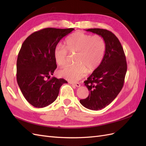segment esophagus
<instances>
[{"label": "esophagus", "instance_id": "esophagus-1", "mask_svg": "<svg viewBox=\"0 0 146 146\" xmlns=\"http://www.w3.org/2000/svg\"><path fill=\"white\" fill-rule=\"evenodd\" d=\"M69 83L70 84H71V85H74V86H76V87H80V83H72V82H69Z\"/></svg>", "mask_w": 146, "mask_h": 146}]
</instances>
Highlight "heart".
<instances>
[{
	"instance_id": "obj_1",
	"label": "heart",
	"mask_w": 146,
	"mask_h": 146,
	"mask_svg": "<svg viewBox=\"0 0 146 146\" xmlns=\"http://www.w3.org/2000/svg\"><path fill=\"white\" fill-rule=\"evenodd\" d=\"M106 44L100 35L77 32L64 42V47L57 46L54 50L55 62L63 67L68 63L69 54H76L72 66H66L58 72L59 76L70 82H77L85 76L87 70L93 72L100 65L104 58Z\"/></svg>"
}]
</instances>
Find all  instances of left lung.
Listing matches in <instances>:
<instances>
[{
  "mask_svg": "<svg viewBox=\"0 0 146 146\" xmlns=\"http://www.w3.org/2000/svg\"><path fill=\"white\" fill-rule=\"evenodd\" d=\"M86 31L100 35L106 44L102 62L84 82L89 90V96L80 100L83 107L97 111L111 103L121 91L127 65L121 44L111 32L101 29H89Z\"/></svg>",
  "mask_w": 146,
  "mask_h": 146,
  "instance_id": "obj_1",
  "label": "left lung"
}]
</instances>
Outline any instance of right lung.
I'll return each mask as SVG.
<instances>
[{
	"label": "right lung",
	"mask_w": 146,
	"mask_h": 146,
	"mask_svg": "<svg viewBox=\"0 0 146 146\" xmlns=\"http://www.w3.org/2000/svg\"><path fill=\"white\" fill-rule=\"evenodd\" d=\"M74 30L44 29L31 34L22 45L17 59V82L24 98L33 107L43 108L54 102L61 85L68 83L63 78L50 76L56 68L55 47Z\"/></svg>",
	"instance_id": "obj_1"
}]
</instances>
